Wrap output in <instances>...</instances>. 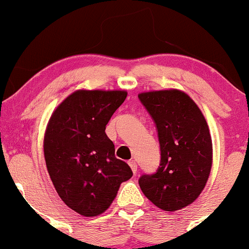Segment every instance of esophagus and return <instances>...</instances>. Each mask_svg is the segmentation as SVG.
<instances>
[{
	"label": "esophagus",
	"instance_id": "1",
	"mask_svg": "<svg viewBox=\"0 0 249 249\" xmlns=\"http://www.w3.org/2000/svg\"><path fill=\"white\" fill-rule=\"evenodd\" d=\"M128 164H129V166H130V168H132L133 172L136 173V171H138V164H136L135 160H129V161H128Z\"/></svg>",
	"mask_w": 249,
	"mask_h": 249
}]
</instances>
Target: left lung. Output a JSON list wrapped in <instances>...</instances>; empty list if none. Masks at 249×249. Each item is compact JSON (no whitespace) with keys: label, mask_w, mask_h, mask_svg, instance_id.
<instances>
[{"label":"left lung","mask_w":249,"mask_h":249,"mask_svg":"<svg viewBox=\"0 0 249 249\" xmlns=\"http://www.w3.org/2000/svg\"><path fill=\"white\" fill-rule=\"evenodd\" d=\"M157 124L161 160L154 175H143L139 185L158 208L177 211L198 198L213 165V141L207 120L181 90L139 93Z\"/></svg>","instance_id":"1"}]
</instances>
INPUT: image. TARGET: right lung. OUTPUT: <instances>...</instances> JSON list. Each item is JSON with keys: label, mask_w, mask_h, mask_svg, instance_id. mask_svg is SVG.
Returning a JSON list of instances; mask_svg holds the SVG:
<instances>
[{"label": "right lung", "mask_w": 249, "mask_h": 249, "mask_svg": "<svg viewBox=\"0 0 249 249\" xmlns=\"http://www.w3.org/2000/svg\"><path fill=\"white\" fill-rule=\"evenodd\" d=\"M125 90H76L54 109L44 136L46 167L58 195L85 217L111 205L120 185L132 178L115 157L106 125L124 102Z\"/></svg>", "instance_id": "obj_1"}]
</instances>
